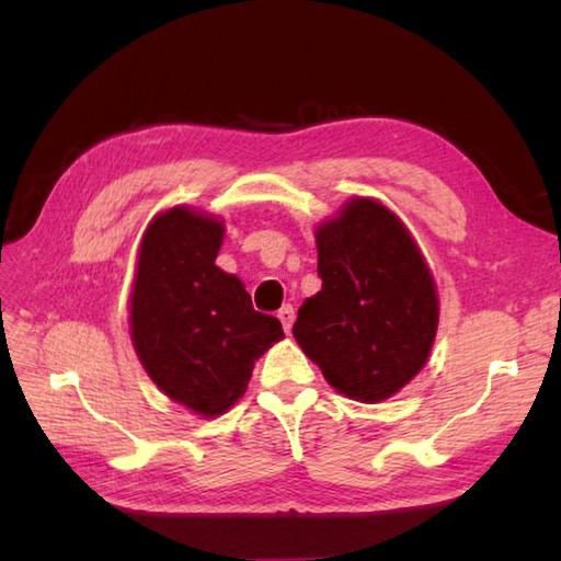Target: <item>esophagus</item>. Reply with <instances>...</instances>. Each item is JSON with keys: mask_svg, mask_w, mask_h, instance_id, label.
Masks as SVG:
<instances>
[{"mask_svg": "<svg viewBox=\"0 0 561 561\" xmlns=\"http://www.w3.org/2000/svg\"><path fill=\"white\" fill-rule=\"evenodd\" d=\"M278 318H280V322H283V330L290 332V330H293V322H295V309H293V304H285V307L278 311Z\"/></svg>", "mask_w": 561, "mask_h": 561, "instance_id": "esophagus-1", "label": "esophagus"}]
</instances>
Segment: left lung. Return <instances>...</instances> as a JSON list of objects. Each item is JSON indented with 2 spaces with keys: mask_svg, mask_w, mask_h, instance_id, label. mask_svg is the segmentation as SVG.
Segmentation results:
<instances>
[{
  "mask_svg": "<svg viewBox=\"0 0 561 561\" xmlns=\"http://www.w3.org/2000/svg\"><path fill=\"white\" fill-rule=\"evenodd\" d=\"M322 290L293 334L339 393L386 400L426 365L437 330L431 271L412 236L377 201L355 198L316 233Z\"/></svg>",
  "mask_w": 561,
  "mask_h": 561,
  "instance_id": "1",
  "label": "left lung"
}]
</instances>
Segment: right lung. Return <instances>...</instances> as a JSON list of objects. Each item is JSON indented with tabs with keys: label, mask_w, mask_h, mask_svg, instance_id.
I'll return each mask as SVG.
<instances>
[{
	"label": "right lung",
	"mask_w": 561,
	"mask_h": 561,
	"mask_svg": "<svg viewBox=\"0 0 561 561\" xmlns=\"http://www.w3.org/2000/svg\"><path fill=\"white\" fill-rule=\"evenodd\" d=\"M225 227L190 208L149 225L130 299L133 344L163 393L201 416L225 414L254 360L283 339L274 316L252 309L243 283L215 266Z\"/></svg>",
	"instance_id": "obj_1"
}]
</instances>
